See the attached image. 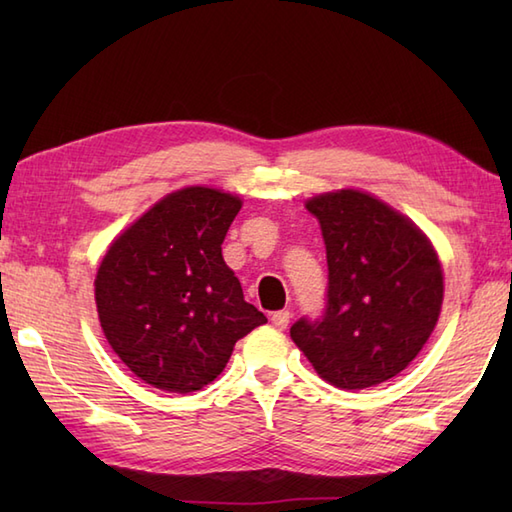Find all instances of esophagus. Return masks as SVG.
I'll return each mask as SVG.
<instances>
[{
  "instance_id": "1",
  "label": "esophagus",
  "mask_w": 512,
  "mask_h": 512,
  "mask_svg": "<svg viewBox=\"0 0 512 512\" xmlns=\"http://www.w3.org/2000/svg\"><path fill=\"white\" fill-rule=\"evenodd\" d=\"M270 323H273L277 330H284L286 325L290 323V312H288V310H279V312H273V314H270Z\"/></svg>"
}]
</instances>
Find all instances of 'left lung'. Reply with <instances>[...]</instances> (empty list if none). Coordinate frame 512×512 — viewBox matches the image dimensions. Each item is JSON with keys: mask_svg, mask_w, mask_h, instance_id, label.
<instances>
[{"mask_svg": "<svg viewBox=\"0 0 512 512\" xmlns=\"http://www.w3.org/2000/svg\"><path fill=\"white\" fill-rule=\"evenodd\" d=\"M328 303L321 319H299L292 341L317 374L341 389L398 376L436 328L444 277L438 253L409 217L365 191L314 195Z\"/></svg>", "mask_w": 512, "mask_h": 512, "instance_id": "obj_1", "label": "left lung"}]
</instances>
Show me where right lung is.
<instances>
[{
    "label": "right lung",
    "instance_id": "right-lung-1",
    "mask_svg": "<svg viewBox=\"0 0 512 512\" xmlns=\"http://www.w3.org/2000/svg\"><path fill=\"white\" fill-rule=\"evenodd\" d=\"M242 200L209 187L165 195L118 235L94 279L107 343L162 391L191 394L222 374L235 343L268 319L222 257Z\"/></svg>",
    "mask_w": 512,
    "mask_h": 512
}]
</instances>
